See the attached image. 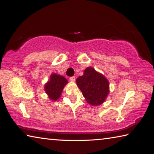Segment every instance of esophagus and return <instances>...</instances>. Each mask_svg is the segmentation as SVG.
Masks as SVG:
<instances>
[{"mask_svg":"<svg viewBox=\"0 0 154 154\" xmlns=\"http://www.w3.org/2000/svg\"><path fill=\"white\" fill-rule=\"evenodd\" d=\"M70 81H71V82H74L75 81V77H70Z\"/></svg>","mask_w":154,"mask_h":154,"instance_id":"esophagus-1","label":"esophagus"}]
</instances>
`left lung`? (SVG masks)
Wrapping results in <instances>:
<instances>
[{"mask_svg": "<svg viewBox=\"0 0 154 154\" xmlns=\"http://www.w3.org/2000/svg\"><path fill=\"white\" fill-rule=\"evenodd\" d=\"M76 82L88 103L93 106L101 105L108 96L109 81L92 67L86 68L82 76L78 77Z\"/></svg>", "mask_w": 154, "mask_h": 154, "instance_id": "left-lung-1", "label": "left lung"}]
</instances>
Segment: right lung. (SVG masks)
<instances>
[{
    "label": "right lung",
    "instance_id": "right-lung-1",
    "mask_svg": "<svg viewBox=\"0 0 154 154\" xmlns=\"http://www.w3.org/2000/svg\"><path fill=\"white\" fill-rule=\"evenodd\" d=\"M67 83V79L63 76L56 73L51 74L50 79L45 85V91L49 98L51 100H58Z\"/></svg>",
    "mask_w": 154,
    "mask_h": 154
}]
</instances>
